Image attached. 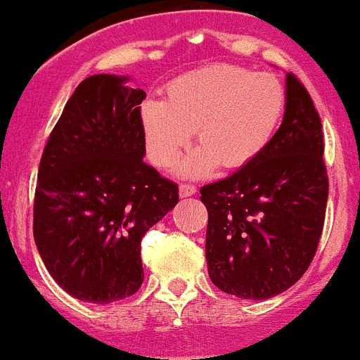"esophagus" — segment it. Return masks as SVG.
Segmentation results:
<instances>
[{
	"instance_id": "34e87169",
	"label": "esophagus",
	"mask_w": 360,
	"mask_h": 360,
	"mask_svg": "<svg viewBox=\"0 0 360 360\" xmlns=\"http://www.w3.org/2000/svg\"><path fill=\"white\" fill-rule=\"evenodd\" d=\"M179 192H180V198H191V195H194L195 192H198V188H195L194 185L181 184L179 187Z\"/></svg>"
}]
</instances>
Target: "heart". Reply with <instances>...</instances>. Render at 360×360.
<instances>
[{
	"label": "heart",
	"instance_id": "1",
	"mask_svg": "<svg viewBox=\"0 0 360 360\" xmlns=\"http://www.w3.org/2000/svg\"><path fill=\"white\" fill-rule=\"evenodd\" d=\"M285 112V91L273 75L229 64L201 68L169 82L165 101L140 110L152 162L168 168L194 131L198 150L180 165L185 176L219 168L233 172L257 159L275 136Z\"/></svg>",
	"mask_w": 360,
	"mask_h": 360
}]
</instances>
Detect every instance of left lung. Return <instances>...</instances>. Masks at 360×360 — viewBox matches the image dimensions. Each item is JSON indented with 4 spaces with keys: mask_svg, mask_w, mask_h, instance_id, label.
<instances>
[{
    "mask_svg": "<svg viewBox=\"0 0 360 360\" xmlns=\"http://www.w3.org/2000/svg\"><path fill=\"white\" fill-rule=\"evenodd\" d=\"M322 155L319 112L289 73L282 126L266 150L227 179L201 187L213 285L262 301L304 275L326 219L329 179Z\"/></svg>",
    "mask_w": 360,
    "mask_h": 360,
    "instance_id": "1",
    "label": "left lung"
}]
</instances>
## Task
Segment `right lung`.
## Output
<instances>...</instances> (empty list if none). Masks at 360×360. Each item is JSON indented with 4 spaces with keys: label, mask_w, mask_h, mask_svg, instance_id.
<instances>
[{
    "label": "right lung",
    "mask_w": 360,
    "mask_h": 360,
    "mask_svg": "<svg viewBox=\"0 0 360 360\" xmlns=\"http://www.w3.org/2000/svg\"><path fill=\"white\" fill-rule=\"evenodd\" d=\"M92 75L68 99L45 145L33 234L45 268L70 296L124 300L143 282L141 238L179 202V185L143 162L141 89Z\"/></svg>",
    "instance_id": "add662e5"
}]
</instances>
